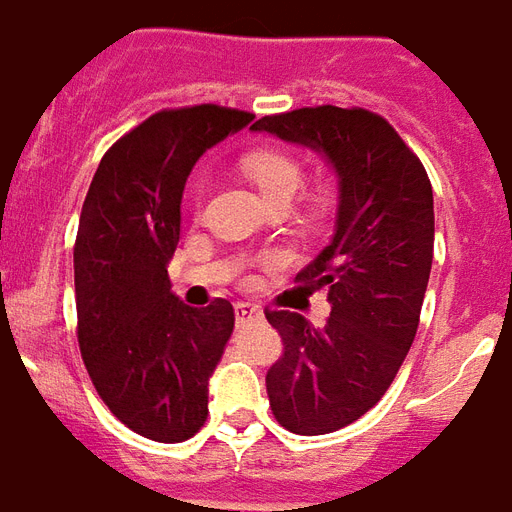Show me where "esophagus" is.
Segmentation results:
<instances>
[{"label": "esophagus", "mask_w": 512, "mask_h": 512, "mask_svg": "<svg viewBox=\"0 0 512 512\" xmlns=\"http://www.w3.org/2000/svg\"><path fill=\"white\" fill-rule=\"evenodd\" d=\"M236 321L239 323H249V321H263V310L252 302H236L234 305Z\"/></svg>", "instance_id": "1"}]
</instances>
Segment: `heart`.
<instances>
[{"label":"heart","mask_w":512,"mask_h":512,"mask_svg":"<svg viewBox=\"0 0 512 512\" xmlns=\"http://www.w3.org/2000/svg\"><path fill=\"white\" fill-rule=\"evenodd\" d=\"M239 165H242L244 176L257 186V191L270 205L292 202V197L302 189V181H305V170L297 157L276 147L249 149L242 155ZM194 197H199V186H194Z\"/></svg>","instance_id":"heart-1"}]
</instances>
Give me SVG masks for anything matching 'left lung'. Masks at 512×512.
Wrapping results in <instances>:
<instances>
[{"instance_id": "8db88e82", "label": "left lung", "mask_w": 512, "mask_h": 512, "mask_svg": "<svg viewBox=\"0 0 512 512\" xmlns=\"http://www.w3.org/2000/svg\"><path fill=\"white\" fill-rule=\"evenodd\" d=\"M252 131L321 152L339 178L334 239L297 273L328 292L326 326L265 310L284 342L265 376L270 410L292 434H331L384 397L415 339L434 260L431 181L400 134L363 107H302Z\"/></svg>"}]
</instances>
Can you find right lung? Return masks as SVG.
Segmentation results:
<instances>
[{
    "label": "right lung",
    "mask_w": 512,
    "mask_h": 512,
    "mask_svg": "<svg viewBox=\"0 0 512 512\" xmlns=\"http://www.w3.org/2000/svg\"><path fill=\"white\" fill-rule=\"evenodd\" d=\"M255 118L220 105L160 110L105 152L78 220V347L110 413L136 434L176 444L207 418V381L234 331V307L184 305L168 263L181 197L199 157Z\"/></svg>",
    "instance_id": "add662e5"
}]
</instances>
